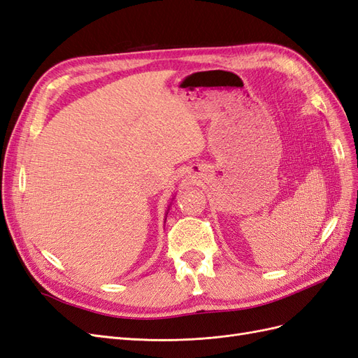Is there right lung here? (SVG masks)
<instances>
[{
    "mask_svg": "<svg viewBox=\"0 0 358 358\" xmlns=\"http://www.w3.org/2000/svg\"><path fill=\"white\" fill-rule=\"evenodd\" d=\"M164 222H166V221H164Z\"/></svg>",
    "mask_w": 358,
    "mask_h": 358,
    "instance_id": "add662e5",
    "label": "right lung"
}]
</instances>
